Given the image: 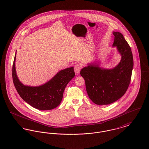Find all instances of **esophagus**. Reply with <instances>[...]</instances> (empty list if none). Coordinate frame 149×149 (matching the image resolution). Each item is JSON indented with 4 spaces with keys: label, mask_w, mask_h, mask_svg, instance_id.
<instances>
[{
    "label": "esophagus",
    "mask_w": 149,
    "mask_h": 149,
    "mask_svg": "<svg viewBox=\"0 0 149 149\" xmlns=\"http://www.w3.org/2000/svg\"><path fill=\"white\" fill-rule=\"evenodd\" d=\"M81 69V66L79 65H76L74 66V71L77 75H78L80 72V70Z\"/></svg>",
    "instance_id": "esophagus-1"
}]
</instances>
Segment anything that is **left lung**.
<instances>
[{
	"label": "left lung",
	"mask_w": 149,
	"mask_h": 149,
	"mask_svg": "<svg viewBox=\"0 0 149 149\" xmlns=\"http://www.w3.org/2000/svg\"><path fill=\"white\" fill-rule=\"evenodd\" d=\"M113 47L121 55L119 63L113 69H104L99 63H90L80 70L85 80L88 97L97 105H107L121 98L129 86L133 68L131 48L123 35L113 32Z\"/></svg>",
	"instance_id": "left-lung-1"
}]
</instances>
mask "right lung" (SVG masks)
I'll return each mask as SVG.
<instances>
[{
	"mask_svg": "<svg viewBox=\"0 0 149 149\" xmlns=\"http://www.w3.org/2000/svg\"><path fill=\"white\" fill-rule=\"evenodd\" d=\"M16 52L12 67V78L20 97L25 102L39 110H50L57 107L62 101L66 86L75 77L74 68L59 71L50 80L41 86H25L19 80L16 74Z\"/></svg>",
	"mask_w": 149,
	"mask_h": 149,
	"instance_id": "obj_1",
	"label": "right lung"
}]
</instances>
